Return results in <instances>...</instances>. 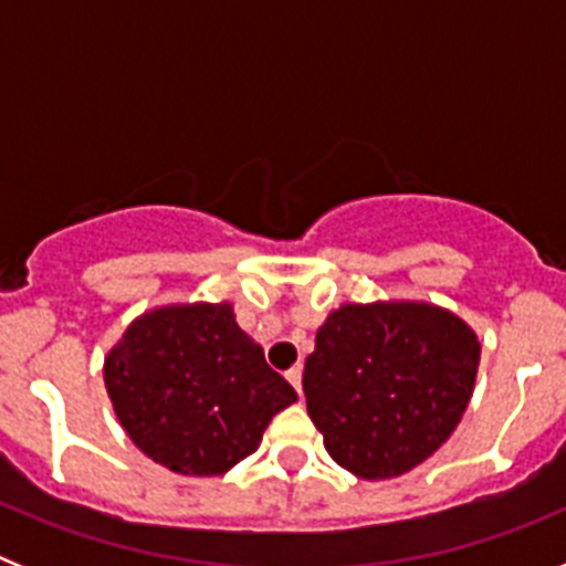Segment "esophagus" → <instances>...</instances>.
Segmentation results:
<instances>
[{
  "label": "esophagus",
  "instance_id": "obj_1",
  "mask_svg": "<svg viewBox=\"0 0 566 566\" xmlns=\"http://www.w3.org/2000/svg\"><path fill=\"white\" fill-rule=\"evenodd\" d=\"M286 379L294 385V391L303 397V365H294V368H289Z\"/></svg>",
  "mask_w": 566,
  "mask_h": 566
}]
</instances>
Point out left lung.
Masks as SVG:
<instances>
[{
    "instance_id": "obj_1",
    "label": "left lung",
    "mask_w": 566,
    "mask_h": 566,
    "mask_svg": "<svg viewBox=\"0 0 566 566\" xmlns=\"http://www.w3.org/2000/svg\"><path fill=\"white\" fill-rule=\"evenodd\" d=\"M473 328L431 303H345L306 357L308 417L339 468L402 476L448 442L479 371Z\"/></svg>"
}]
</instances>
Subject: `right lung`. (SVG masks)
<instances>
[{
    "label": "right lung",
    "instance_id": "1",
    "mask_svg": "<svg viewBox=\"0 0 566 566\" xmlns=\"http://www.w3.org/2000/svg\"><path fill=\"white\" fill-rule=\"evenodd\" d=\"M113 411L138 451L184 476H221L258 451L297 391L234 323L229 303L161 306L104 359Z\"/></svg>",
    "mask_w": 566,
    "mask_h": 566
}]
</instances>
